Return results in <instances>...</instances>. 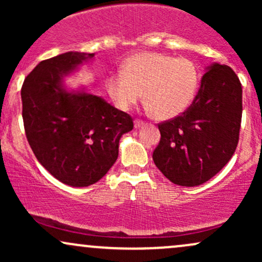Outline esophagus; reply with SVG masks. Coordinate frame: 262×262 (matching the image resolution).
Wrapping results in <instances>:
<instances>
[{"label": "esophagus", "instance_id": "esophagus-1", "mask_svg": "<svg viewBox=\"0 0 262 262\" xmlns=\"http://www.w3.org/2000/svg\"><path fill=\"white\" fill-rule=\"evenodd\" d=\"M144 125V122L143 121H139V119H135L134 121V128L135 129H139Z\"/></svg>", "mask_w": 262, "mask_h": 262}]
</instances>
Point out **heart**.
I'll return each instance as SVG.
<instances>
[{"label":"heart","instance_id":"heart-1","mask_svg":"<svg viewBox=\"0 0 262 262\" xmlns=\"http://www.w3.org/2000/svg\"><path fill=\"white\" fill-rule=\"evenodd\" d=\"M200 70L192 60L161 53L141 52L130 55L122 73L106 77L104 86L121 111L130 110L143 97L156 118L169 119L186 111L196 97Z\"/></svg>","mask_w":262,"mask_h":262}]
</instances>
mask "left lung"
<instances>
[{
    "label": "left lung",
    "mask_w": 262,
    "mask_h": 262,
    "mask_svg": "<svg viewBox=\"0 0 262 262\" xmlns=\"http://www.w3.org/2000/svg\"><path fill=\"white\" fill-rule=\"evenodd\" d=\"M242 83L227 65L206 68L188 110L159 124L161 139L152 154L156 167L179 186L202 185L225 166L239 141Z\"/></svg>",
    "instance_id": "8db88e82"
}]
</instances>
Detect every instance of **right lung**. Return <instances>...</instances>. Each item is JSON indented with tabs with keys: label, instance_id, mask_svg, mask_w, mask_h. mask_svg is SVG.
Wrapping results in <instances>:
<instances>
[{
	"label": "right lung",
	"instance_id": "add662e5",
	"mask_svg": "<svg viewBox=\"0 0 262 262\" xmlns=\"http://www.w3.org/2000/svg\"><path fill=\"white\" fill-rule=\"evenodd\" d=\"M95 58L68 52L43 60L23 82L20 97L29 145L38 161L65 185L86 187L110 171L122 135L133 129L129 114L86 86L74 90L66 77Z\"/></svg>",
	"mask_w": 262,
	"mask_h": 262
}]
</instances>
